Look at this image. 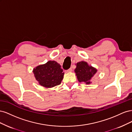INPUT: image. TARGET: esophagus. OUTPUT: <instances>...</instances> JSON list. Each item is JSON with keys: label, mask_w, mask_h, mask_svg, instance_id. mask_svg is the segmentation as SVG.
I'll list each match as a JSON object with an SVG mask.
<instances>
[{"label": "esophagus", "mask_w": 132, "mask_h": 132, "mask_svg": "<svg viewBox=\"0 0 132 132\" xmlns=\"http://www.w3.org/2000/svg\"><path fill=\"white\" fill-rule=\"evenodd\" d=\"M71 71H72V69H71V68H70V69H69L68 70H66V72H67V73H69V72H71Z\"/></svg>", "instance_id": "1"}]
</instances>
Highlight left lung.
I'll list each match as a JSON object with an SVG mask.
<instances>
[{
	"mask_svg": "<svg viewBox=\"0 0 132 132\" xmlns=\"http://www.w3.org/2000/svg\"><path fill=\"white\" fill-rule=\"evenodd\" d=\"M75 65L74 71L79 82H85L86 85L90 84L92 82L91 79L97 73V69L89 65L85 61L78 62L75 64Z\"/></svg>",
	"mask_w": 132,
	"mask_h": 132,
	"instance_id": "8db88e82",
	"label": "left lung"
}]
</instances>
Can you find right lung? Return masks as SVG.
<instances>
[{
    "mask_svg": "<svg viewBox=\"0 0 132 132\" xmlns=\"http://www.w3.org/2000/svg\"><path fill=\"white\" fill-rule=\"evenodd\" d=\"M59 63L49 61L34 68L33 73L38 84L46 88H52L61 84L64 73Z\"/></svg>",
    "mask_w": 132,
    "mask_h": 132,
    "instance_id": "1",
    "label": "right lung"
}]
</instances>
